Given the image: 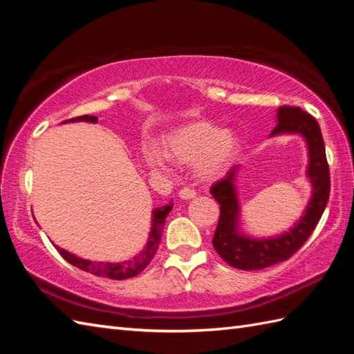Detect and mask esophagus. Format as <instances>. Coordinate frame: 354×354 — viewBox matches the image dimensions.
Instances as JSON below:
<instances>
[{"mask_svg":"<svg viewBox=\"0 0 354 354\" xmlns=\"http://www.w3.org/2000/svg\"><path fill=\"white\" fill-rule=\"evenodd\" d=\"M194 196H196V190L190 189V187H185V189L179 190V198H183V199H193Z\"/></svg>","mask_w":354,"mask_h":354,"instance_id":"1","label":"esophagus"}]
</instances>
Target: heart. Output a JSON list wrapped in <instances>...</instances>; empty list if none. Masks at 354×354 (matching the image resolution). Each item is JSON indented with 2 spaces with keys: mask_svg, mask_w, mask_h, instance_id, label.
Instances as JSON below:
<instances>
[{
  "mask_svg": "<svg viewBox=\"0 0 354 354\" xmlns=\"http://www.w3.org/2000/svg\"><path fill=\"white\" fill-rule=\"evenodd\" d=\"M237 152V140L230 132L207 122H194L173 132L165 141L164 156L176 164H196L202 176L219 175ZM146 162L152 170H164L162 156L146 150Z\"/></svg>",
  "mask_w": 354,
  "mask_h": 354,
  "instance_id": "1",
  "label": "heart"
}]
</instances>
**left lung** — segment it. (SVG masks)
<instances>
[{"instance_id": "left-lung-1", "label": "left lung", "mask_w": 354, "mask_h": 354, "mask_svg": "<svg viewBox=\"0 0 354 354\" xmlns=\"http://www.w3.org/2000/svg\"><path fill=\"white\" fill-rule=\"evenodd\" d=\"M277 120L278 123L270 135L301 133L307 141L310 156L307 175L313 185V196L301 221L289 232L268 240H254L237 232L239 201L232 184L237 167L230 169L227 175L214 183L209 193L221 205V216L213 237V246L216 252L236 269H265L290 259L317 228L328 202L330 170L318 122L306 111L295 106H281L278 109Z\"/></svg>"}]
</instances>
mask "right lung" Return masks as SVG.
Wrapping results in <instances>:
<instances>
[{"instance_id": "add662e5", "label": "right lung", "mask_w": 354, "mask_h": 354, "mask_svg": "<svg viewBox=\"0 0 354 354\" xmlns=\"http://www.w3.org/2000/svg\"><path fill=\"white\" fill-rule=\"evenodd\" d=\"M68 122H91L97 123V117L94 115H80V117H74L71 120H65L62 123H68ZM173 208V202L170 204L164 205L161 208H156L153 212V219H152V230H150V237L149 242L146 245L142 252H140L137 257H133L132 260H127L123 263H103V261H89L79 259L76 255L70 254L68 251L62 250V248L56 246L57 252L62 255V257L71 263L73 266H76L85 272H89L97 277H104L109 278V280H126V278H132L135 275L141 274L142 270L147 268V265L152 259L155 257L158 246H160L161 242V234H162V227L165 222V217L170 213V209Z\"/></svg>"}]
</instances>
